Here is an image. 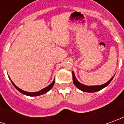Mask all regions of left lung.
<instances>
[{"instance_id":"left-lung-1","label":"left lung","mask_w":124,"mask_h":124,"mask_svg":"<svg viewBox=\"0 0 124 124\" xmlns=\"http://www.w3.org/2000/svg\"><path fill=\"white\" fill-rule=\"evenodd\" d=\"M114 78V76L112 77L108 82H107L106 83L100 85V86H85L80 84L78 80L76 78L75 75H74V73L72 72V79H73V83L75 85L78 89H80V90L83 92H98L101 90V89L104 88L105 87H106L108 84H109L111 81L112 80V79Z\"/></svg>"}]
</instances>
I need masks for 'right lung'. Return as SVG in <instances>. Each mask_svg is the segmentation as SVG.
<instances>
[{"label": "right lung", "instance_id": "right-lung-1", "mask_svg": "<svg viewBox=\"0 0 124 124\" xmlns=\"http://www.w3.org/2000/svg\"><path fill=\"white\" fill-rule=\"evenodd\" d=\"M11 82H12V80H11ZM54 82H55V79L54 80V81L52 82L50 85H49L48 86H47L46 88H44L43 90H40V91L39 92H25L24 91V90H21V89H20L19 88H18L17 86L15 85V84L13 83L12 82V84H13V86H15V88H16V89H17L18 91L20 92H21L22 93H23V94H24V95H26V96H40V95H42V94H44V93H46V92H48L50 90V89L53 87V86H54Z\"/></svg>", "mask_w": 124, "mask_h": 124}]
</instances>
